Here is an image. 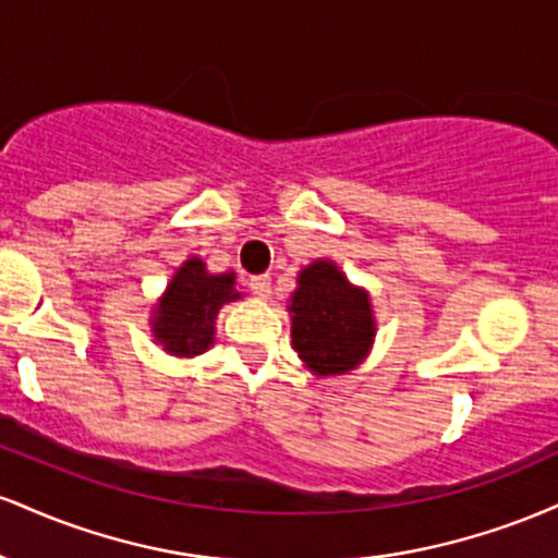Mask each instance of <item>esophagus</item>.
<instances>
[{"mask_svg": "<svg viewBox=\"0 0 558 558\" xmlns=\"http://www.w3.org/2000/svg\"><path fill=\"white\" fill-rule=\"evenodd\" d=\"M248 291H252L257 299L270 296V291H272L270 275H254V278H248Z\"/></svg>", "mask_w": 558, "mask_h": 558, "instance_id": "1", "label": "esophagus"}]
</instances>
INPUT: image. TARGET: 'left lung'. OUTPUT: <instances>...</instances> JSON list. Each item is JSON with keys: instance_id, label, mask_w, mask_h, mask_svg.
<instances>
[{"instance_id": "obj_1", "label": "left lung", "mask_w": 558, "mask_h": 558, "mask_svg": "<svg viewBox=\"0 0 558 558\" xmlns=\"http://www.w3.org/2000/svg\"><path fill=\"white\" fill-rule=\"evenodd\" d=\"M291 312L293 349L315 375H343L367 356L375 336L369 299L330 262L299 275Z\"/></svg>"}]
</instances>
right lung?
<instances>
[{
	"instance_id": "right-lung-1",
	"label": "right lung",
	"mask_w": 558,
	"mask_h": 558,
	"mask_svg": "<svg viewBox=\"0 0 558 558\" xmlns=\"http://www.w3.org/2000/svg\"><path fill=\"white\" fill-rule=\"evenodd\" d=\"M233 286V275H209L196 257L185 262L157 310V341L178 356H194L209 349L220 306L241 296Z\"/></svg>"
}]
</instances>
